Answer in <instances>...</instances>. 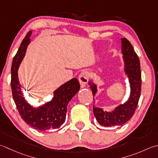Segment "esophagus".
<instances>
[{
  "instance_id": "obj_1",
  "label": "esophagus",
  "mask_w": 158,
  "mask_h": 158,
  "mask_svg": "<svg viewBox=\"0 0 158 158\" xmlns=\"http://www.w3.org/2000/svg\"><path fill=\"white\" fill-rule=\"evenodd\" d=\"M88 80H89V73L86 72H85V71L81 72V73H80L79 76V81H80L81 87H85L88 82Z\"/></svg>"
}]
</instances>
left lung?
<instances>
[{
	"instance_id": "left-lung-1",
	"label": "left lung",
	"mask_w": 158,
	"mask_h": 158,
	"mask_svg": "<svg viewBox=\"0 0 158 158\" xmlns=\"http://www.w3.org/2000/svg\"><path fill=\"white\" fill-rule=\"evenodd\" d=\"M122 53L125 61V71L127 73L131 86V94L128 101L115 108V110L108 112L103 109L93 106V114L96 120L102 126L112 127L122 125L126 123L134 115L139 101L141 93V72L138 56L129 40L121 39ZM91 86L93 95L95 96L97 89L92 82H89ZM94 100V99H93Z\"/></svg>"
}]
</instances>
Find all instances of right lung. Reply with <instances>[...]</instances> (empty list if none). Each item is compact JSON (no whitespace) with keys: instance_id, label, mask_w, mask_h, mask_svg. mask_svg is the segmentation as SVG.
Returning a JSON list of instances; mask_svg holds the SVG:
<instances>
[{"instance_id":"1","label":"right lung","mask_w":158,"mask_h":158,"mask_svg":"<svg viewBox=\"0 0 158 158\" xmlns=\"http://www.w3.org/2000/svg\"><path fill=\"white\" fill-rule=\"evenodd\" d=\"M31 34V31H28L13 59L11 69L13 98L22 118L30 126L40 131L57 129L65 121L67 104L78 92L80 85L78 79L73 78L57 89L54 92L52 100L44 106L35 109L28 104L19 84L18 69L30 42Z\"/></svg>"}]
</instances>
